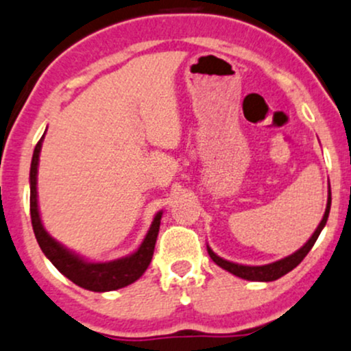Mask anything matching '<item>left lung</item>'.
Returning a JSON list of instances; mask_svg holds the SVG:
<instances>
[{"label":"left lung","instance_id":"1","mask_svg":"<svg viewBox=\"0 0 351 351\" xmlns=\"http://www.w3.org/2000/svg\"><path fill=\"white\" fill-rule=\"evenodd\" d=\"M330 206H331V191H330V186H328L326 209H325V214H323L322 222H319L318 228H316V231L313 232V236L310 237V239H308V243L304 244L303 247H300V250H298L296 252L286 256V258H282L276 263H271V265H265V266H244V265H237V263L226 261V259L219 258V256H217L216 252L210 250L209 246H207V252H209L210 259H213V261L216 263L217 266H221L222 269L229 271V273H232L237 278H243V280H247V281H274V280H280V278L285 276L286 273H289L291 269H295V267L300 265L301 261H303L304 256L310 252L313 244H315L316 239H318L322 229L325 228V224L328 221V214H330Z\"/></svg>","mask_w":351,"mask_h":351}]
</instances>
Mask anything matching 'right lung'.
<instances>
[{"label": "right lung", "mask_w": 351, "mask_h": 351, "mask_svg": "<svg viewBox=\"0 0 351 351\" xmlns=\"http://www.w3.org/2000/svg\"><path fill=\"white\" fill-rule=\"evenodd\" d=\"M43 138L45 134L35 147L32 167H29V214H32V226L33 231H35V237L43 254L53 263V266L63 276L69 278L70 281H73L80 288L90 289V291H114V289L125 288V286L137 281L145 273L150 261H152L154 247H156L157 234H159L160 228L162 210L156 214L144 241H142V244L135 252L125 256V258L108 263L85 261L84 258H80L78 254L66 250L65 246H62L58 241H55L45 231L43 224H41L38 199H36V176H38V160Z\"/></svg>", "instance_id": "1"}]
</instances>
